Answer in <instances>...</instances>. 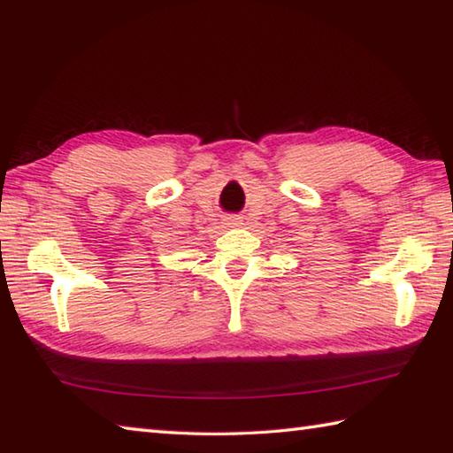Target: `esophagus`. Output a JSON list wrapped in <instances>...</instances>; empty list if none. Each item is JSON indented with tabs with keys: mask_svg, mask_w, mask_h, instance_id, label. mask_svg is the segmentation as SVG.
<instances>
[{
	"mask_svg": "<svg viewBox=\"0 0 453 453\" xmlns=\"http://www.w3.org/2000/svg\"><path fill=\"white\" fill-rule=\"evenodd\" d=\"M242 219L240 218H227V226L234 227V226H240Z\"/></svg>",
	"mask_w": 453,
	"mask_h": 453,
	"instance_id": "1",
	"label": "esophagus"
}]
</instances>
